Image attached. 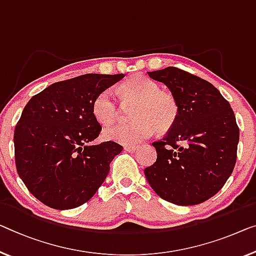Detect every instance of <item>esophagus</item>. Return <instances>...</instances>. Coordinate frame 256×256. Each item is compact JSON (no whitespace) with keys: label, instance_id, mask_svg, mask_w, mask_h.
<instances>
[{"label":"esophagus","instance_id":"1","mask_svg":"<svg viewBox=\"0 0 256 256\" xmlns=\"http://www.w3.org/2000/svg\"><path fill=\"white\" fill-rule=\"evenodd\" d=\"M136 150H138V146H125L124 150L128 152H134Z\"/></svg>","mask_w":256,"mask_h":256}]
</instances>
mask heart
Segmentation results:
<instances>
[{
    "mask_svg": "<svg viewBox=\"0 0 256 256\" xmlns=\"http://www.w3.org/2000/svg\"><path fill=\"white\" fill-rule=\"evenodd\" d=\"M122 104L126 108L134 106L130 112L133 122L116 124L104 130L106 140L123 144H136L152 136L155 128L166 132L176 124L179 115L177 100L171 93L161 90V86L144 76H134L118 87ZM93 115L102 125L115 122L120 115L114 92L104 90L95 98L92 106Z\"/></svg>",
    "mask_w": 256,
    "mask_h": 256,
    "instance_id": "heart-1",
    "label": "heart"
}]
</instances>
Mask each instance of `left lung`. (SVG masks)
I'll use <instances>...</instances> for the list:
<instances>
[{
  "mask_svg": "<svg viewBox=\"0 0 256 256\" xmlns=\"http://www.w3.org/2000/svg\"><path fill=\"white\" fill-rule=\"evenodd\" d=\"M148 76L168 86L179 115L164 138L152 142L158 158L144 176L166 201L202 204L223 188L237 161L239 128L234 110L215 86L190 72L168 66Z\"/></svg>",
  "mask_w": 256,
  "mask_h": 256,
  "instance_id": "8db88e82",
  "label": "left lung"
}]
</instances>
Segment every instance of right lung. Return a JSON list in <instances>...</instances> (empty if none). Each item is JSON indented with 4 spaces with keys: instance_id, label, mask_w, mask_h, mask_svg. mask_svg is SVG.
Returning a JSON list of instances; mask_svg holds the SVG:
<instances>
[{
    "instance_id": "right-lung-1",
    "label": "right lung",
    "mask_w": 256,
    "mask_h": 256,
    "mask_svg": "<svg viewBox=\"0 0 256 256\" xmlns=\"http://www.w3.org/2000/svg\"><path fill=\"white\" fill-rule=\"evenodd\" d=\"M124 78L87 74L48 86L25 106L14 128V162L26 188L48 207H79L96 193L123 150L120 144H90L101 132L93 101Z\"/></svg>"
}]
</instances>
